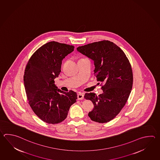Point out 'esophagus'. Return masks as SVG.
I'll return each instance as SVG.
<instances>
[{"mask_svg": "<svg viewBox=\"0 0 160 160\" xmlns=\"http://www.w3.org/2000/svg\"><path fill=\"white\" fill-rule=\"evenodd\" d=\"M84 98V95L82 93H79L78 95V100H82Z\"/></svg>", "mask_w": 160, "mask_h": 160, "instance_id": "34e87169", "label": "esophagus"}]
</instances>
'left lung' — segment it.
I'll use <instances>...</instances> for the list:
<instances>
[{
  "mask_svg": "<svg viewBox=\"0 0 160 160\" xmlns=\"http://www.w3.org/2000/svg\"><path fill=\"white\" fill-rule=\"evenodd\" d=\"M77 51L94 62V74L103 84V93H85L84 98L94 104L88 116L99 123L107 122L118 115L126 104L133 85L130 62L123 51L108 40L93 42Z\"/></svg>",
  "mask_w": 160,
  "mask_h": 160,
  "instance_id": "left-lung-1",
  "label": "left lung"
}]
</instances>
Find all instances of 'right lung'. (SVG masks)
<instances>
[{"label":"right lung","mask_w":160,"mask_h":160,"mask_svg":"<svg viewBox=\"0 0 160 160\" xmlns=\"http://www.w3.org/2000/svg\"><path fill=\"white\" fill-rule=\"evenodd\" d=\"M74 48L50 42L40 47L27 63L24 75L27 98L34 113L47 123L58 124L64 120L78 98L75 92L61 91L54 81L61 72L62 60Z\"/></svg>","instance_id":"1"}]
</instances>
